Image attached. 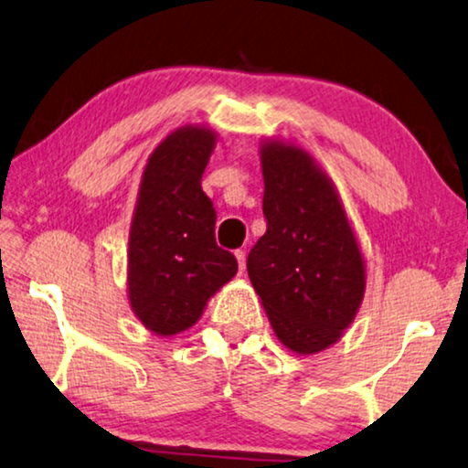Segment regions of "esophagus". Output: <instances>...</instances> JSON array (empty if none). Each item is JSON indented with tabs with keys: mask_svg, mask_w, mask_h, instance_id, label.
Returning a JSON list of instances; mask_svg holds the SVG:
<instances>
[{
	"mask_svg": "<svg viewBox=\"0 0 468 468\" xmlns=\"http://www.w3.org/2000/svg\"><path fill=\"white\" fill-rule=\"evenodd\" d=\"M235 258H237V264H239V274H243L246 272V251L235 250Z\"/></svg>",
	"mask_w": 468,
	"mask_h": 468,
	"instance_id": "esophagus-1",
	"label": "esophagus"
}]
</instances>
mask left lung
<instances>
[{"mask_svg": "<svg viewBox=\"0 0 468 468\" xmlns=\"http://www.w3.org/2000/svg\"><path fill=\"white\" fill-rule=\"evenodd\" d=\"M266 233L248 274L281 344L314 354L341 337L365 295V261L327 175L300 147L266 141Z\"/></svg>", "mask_w": 468, "mask_h": 468, "instance_id": "left-lung-1", "label": "left lung"}]
</instances>
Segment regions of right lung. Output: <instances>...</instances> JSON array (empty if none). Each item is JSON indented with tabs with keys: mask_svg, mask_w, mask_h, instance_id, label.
<instances>
[{
	"mask_svg": "<svg viewBox=\"0 0 468 468\" xmlns=\"http://www.w3.org/2000/svg\"><path fill=\"white\" fill-rule=\"evenodd\" d=\"M217 135L183 127L147 160L129 235V300L147 329L175 335L202 316L206 302L231 281L237 261L217 246V210L202 175Z\"/></svg>",
	"mask_w": 468,
	"mask_h": 468,
	"instance_id": "right-lung-1",
	"label": "right lung"
}]
</instances>
